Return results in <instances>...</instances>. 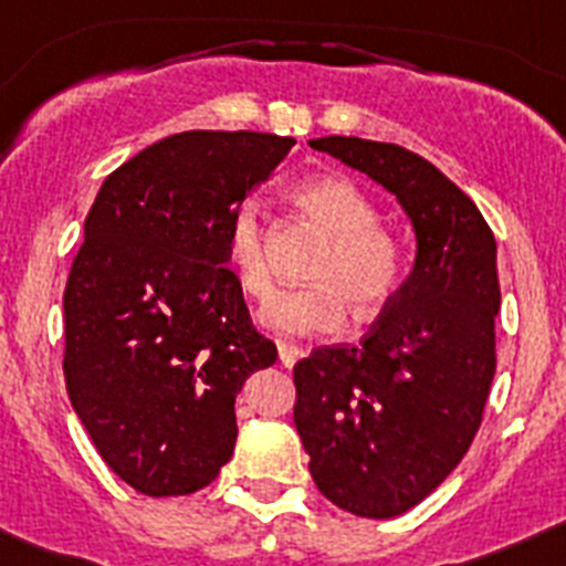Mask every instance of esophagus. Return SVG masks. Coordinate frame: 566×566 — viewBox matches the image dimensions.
<instances>
[{
	"label": "esophagus",
	"instance_id": "obj_1",
	"mask_svg": "<svg viewBox=\"0 0 566 566\" xmlns=\"http://www.w3.org/2000/svg\"><path fill=\"white\" fill-rule=\"evenodd\" d=\"M277 354H280V363L286 365V368H292L300 357H306V348H303V345L286 343V339H277Z\"/></svg>",
	"mask_w": 566,
	"mask_h": 566
}]
</instances>
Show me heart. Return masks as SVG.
I'll use <instances>...</instances> for the list:
<instances>
[{
  "mask_svg": "<svg viewBox=\"0 0 566 566\" xmlns=\"http://www.w3.org/2000/svg\"><path fill=\"white\" fill-rule=\"evenodd\" d=\"M300 207L312 214L328 247L312 269V286L280 289L266 300L260 319L292 337H314L343 328L348 303L357 314L382 312L402 286V247L391 232L377 227V207L345 175H317L294 189ZM223 252L238 286L247 297H266L272 269L266 258V232L258 201H243L232 212Z\"/></svg>",
  "mask_w": 566,
  "mask_h": 566,
  "instance_id": "1",
  "label": "heart"
}]
</instances>
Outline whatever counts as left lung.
<instances>
[{
    "label": "left lung",
    "instance_id": "8db88e82",
    "mask_svg": "<svg viewBox=\"0 0 566 566\" xmlns=\"http://www.w3.org/2000/svg\"><path fill=\"white\" fill-rule=\"evenodd\" d=\"M328 153L397 195L417 260L357 345L294 365V428L314 484L363 518H394L462 462L496 374V238L468 195L397 144L328 135Z\"/></svg>",
    "mask_w": 566,
    "mask_h": 566
}]
</instances>
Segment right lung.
Returning <instances> with one entry per match:
<instances>
[{"label": "right lung", "instance_id": "1", "mask_svg": "<svg viewBox=\"0 0 566 566\" xmlns=\"http://www.w3.org/2000/svg\"><path fill=\"white\" fill-rule=\"evenodd\" d=\"M294 138L189 129L107 175L64 289V382L118 479L187 496L232 459L234 397L277 348L252 326L227 223Z\"/></svg>", "mask_w": 566, "mask_h": 566}]
</instances>
